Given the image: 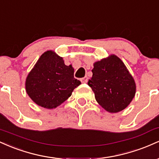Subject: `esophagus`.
I'll list each match as a JSON object with an SVG mask.
<instances>
[{
	"label": "esophagus",
	"mask_w": 159,
	"mask_h": 159,
	"mask_svg": "<svg viewBox=\"0 0 159 159\" xmlns=\"http://www.w3.org/2000/svg\"><path fill=\"white\" fill-rule=\"evenodd\" d=\"M87 80H88V78H87V76H85V77L81 78V81L82 82V83H87Z\"/></svg>",
	"instance_id": "obj_1"
}]
</instances>
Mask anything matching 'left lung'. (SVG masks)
<instances>
[{
    "mask_svg": "<svg viewBox=\"0 0 159 159\" xmlns=\"http://www.w3.org/2000/svg\"><path fill=\"white\" fill-rule=\"evenodd\" d=\"M88 85L97 102L111 113L125 109L135 95L136 86L123 61L115 55L96 62Z\"/></svg>",
    "mask_w": 159,
    "mask_h": 159,
    "instance_id": "left-lung-1",
    "label": "left lung"
}]
</instances>
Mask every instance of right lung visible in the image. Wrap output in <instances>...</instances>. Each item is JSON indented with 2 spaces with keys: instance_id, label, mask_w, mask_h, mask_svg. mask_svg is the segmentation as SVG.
Here are the masks:
<instances>
[{
  "instance_id": "right-lung-1",
  "label": "right lung",
  "mask_w": 159,
  "mask_h": 159,
  "mask_svg": "<svg viewBox=\"0 0 159 159\" xmlns=\"http://www.w3.org/2000/svg\"><path fill=\"white\" fill-rule=\"evenodd\" d=\"M81 81L74 78V69L52 51L42 54L26 79V91L39 106H59L72 95Z\"/></svg>"
}]
</instances>
